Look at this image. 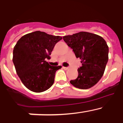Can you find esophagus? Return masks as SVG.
<instances>
[{"mask_svg": "<svg viewBox=\"0 0 123 123\" xmlns=\"http://www.w3.org/2000/svg\"><path fill=\"white\" fill-rule=\"evenodd\" d=\"M63 68L64 69H66V70H67V69H69V67H63Z\"/></svg>", "mask_w": 123, "mask_h": 123, "instance_id": "34e87169", "label": "esophagus"}]
</instances>
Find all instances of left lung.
I'll list each match as a JSON object with an SVG mask.
<instances>
[{"instance_id":"left-lung-1","label":"left lung","mask_w":123,"mask_h":123,"mask_svg":"<svg viewBox=\"0 0 123 123\" xmlns=\"http://www.w3.org/2000/svg\"><path fill=\"white\" fill-rule=\"evenodd\" d=\"M63 38L82 63V66L78 69V78L71 80L70 83L81 89H87L95 86L104 75L108 60V46L106 41L95 34L83 31Z\"/></svg>"}]
</instances>
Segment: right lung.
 <instances>
[{"instance_id": "add662e5", "label": "right lung", "mask_w": 123, "mask_h": 123, "mask_svg": "<svg viewBox=\"0 0 123 123\" xmlns=\"http://www.w3.org/2000/svg\"><path fill=\"white\" fill-rule=\"evenodd\" d=\"M62 39L39 31L21 37L13 48V62L17 74L24 86L31 91L42 92L54 82L56 71L61 66H50L49 59L55 44Z\"/></svg>"}]
</instances>
